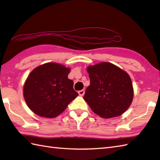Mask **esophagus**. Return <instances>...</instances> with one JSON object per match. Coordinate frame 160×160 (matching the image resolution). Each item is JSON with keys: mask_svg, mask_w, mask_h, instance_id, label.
<instances>
[{"mask_svg": "<svg viewBox=\"0 0 160 160\" xmlns=\"http://www.w3.org/2000/svg\"><path fill=\"white\" fill-rule=\"evenodd\" d=\"M78 94H79L80 97H83L84 94H85V90H84V89L80 90V91H78Z\"/></svg>", "mask_w": 160, "mask_h": 160, "instance_id": "esophagus-1", "label": "esophagus"}]
</instances>
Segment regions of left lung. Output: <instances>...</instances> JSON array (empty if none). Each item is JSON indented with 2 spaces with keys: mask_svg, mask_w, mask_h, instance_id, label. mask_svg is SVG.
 <instances>
[{
  "mask_svg": "<svg viewBox=\"0 0 160 160\" xmlns=\"http://www.w3.org/2000/svg\"><path fill=\"white\" fill-rule=\"evenodd\" d=\"M90 85L84 99L92 111L103 118L121 115L133 97L132 80L127 72L108 62L88 66Z\"/></svg>",
  "mask_w": 160,
  "mask_h": 160,
  "instance_id": "8db88e82",
  "label": "left lung"
}]
</instances>
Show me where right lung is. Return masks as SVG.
<instances>
[{
    "label": "right lung",
    "instance_id": "add662e5",
    "mask_svg": "<svg viewBox=\"0 0 160 160\" xmlns=\"http://www.w3.org/2000/svg\"><path fill=\"white\" fill-rule=\"evenodd\" d=\"M69 68L57 63H46L32 71L24 86L26 103L36 115L53 118L60 115L78 94L73 81L68 78Z\"/></svg>",
    "mask_w": 160,
    "mask_h": 160
}]
</instances>
